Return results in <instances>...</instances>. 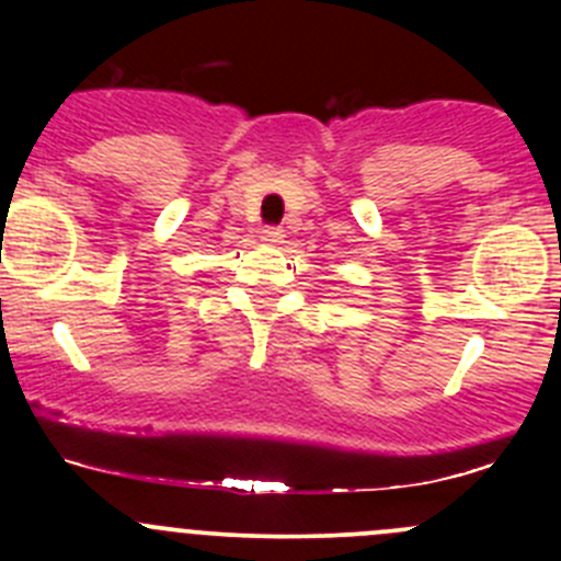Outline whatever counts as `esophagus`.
<instances>
[{
    "mask_svg": "<svg viewBox=\"0 0 561 561\" xmlns=\"http://www.w3.org/2000/svg\"><path fill=\"white\" fill-rule=\"evenodd\" d=\"M260 239H263L265 244L276 247V244H282V241H285V230H279V228H265Z\"/></svg>",
    "mask_w": 561,
    "mask_h": 561,
    "instance_id": "34e87169",
    "label": "esophagus"
}]
</instances>
